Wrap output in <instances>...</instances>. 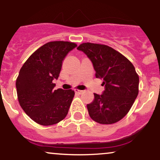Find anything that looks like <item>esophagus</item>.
<instances>
[{
  "label": "esophagus",
  "instance_id": "34e87169",
  "mask_svg": "<svg viewBox=\"0 0 160 160\" xmlns=\"http://www.w3.org/2000/svg\"><path fill=\"white\" fill-rule=\"evenodd\" d=\"M74 92L77 93V94H78V95H80V94H82V90H79V89H74Z\"/></svg>",
  "mask_w": 160,
  "mask_h": 160
}]
</instances>
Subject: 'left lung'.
I'll use <instances>...</instances> for the list:
<instances>
[{
	"mask_svg": "<svg viewBox=\"0 0 160 160\" xmlns=\"http://www.w3.org/2000/svg\"><path fill=\"white\" fill-rule=\"evenodd\" d=\"M78 49L92 63L97 78L103 79L104 90L94 93L87 104L90 117L101 124H112L127 114L138 94L139 78L129 60L106 45L83 43Z\"/></svg>",
	"mask_w": 160,
	"mask_h": 160,
	"instance_id": "obj_1",
	"label": "left lung"
}]
</instances>
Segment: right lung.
<instances>
[{"instance_id": "right-lung-1", "label": "right lung", "mask_w": 160, "mask_h": 160, "mask_svg": "<svg viewBox=\"0 0 160 160\" xmlns=\"http://www.w3.org/2000/svg\"><path fill=\"white\" fill-rule=\"evenodd\" d=\"M74 43L52 41L38 49L24 63L16 79L18 99L25 113L42 126L65 119L74 96L72 89L55 90L62 63Z\"/></svg>"}]
</instances>
